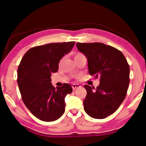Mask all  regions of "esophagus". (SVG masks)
<instances>
[{"instance_id":"34e87169","label":"esophagus","mask_w":146,"mask_h":146,"mask_svg":"<svg viewBox=\"0 0 146 146\" xmlns=\"http://www.w3.org/2000/svg\"><path fill=\"white\" fill-rule=\"evenodd\" d=\"M80 87H81V86L79 85V84H72V88L73 90H75L76 89Z\"/></svg>"}]
</instances>
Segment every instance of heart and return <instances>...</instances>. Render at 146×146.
<instances>
[{"instance_id":"1","label":"heart","mask_w":146,"mask_h":146,"mask_svg":"<svg viewBox=\"0 0 146 146\" xmlns=\"http://www.w3.org/2000/svg\"><path fill=\"white\" fill-rule=\"evenodd\" d=\"M84 56V54L81 53V52H75V53H74V59L77 58L78 57H80V56Z\"/></svg>"}]
</instances>
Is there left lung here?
<instances>
[{
	"instance_id": "obj_1",
	"label": "left lung",
	"mask_w": 146,
	"mask_h": 146,
	"mask_svg": "<svg viewBox=\"0 0 146 146\" xmlns=\"http://www.w3.org/2000/svg\"><path fill=\"white\" fill-rule=\"evenodd\" d=\"M78 49L88 59L89 73L99 78L95 89L88 85L84 100L86 113L102 119L117 111L126 96L130 83V67L121 51L101 43H77Z\"/></svg>"
}]
</instances>
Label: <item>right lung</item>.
I'll return each instance as SVG.
<instances>
[{
  "mask_svg": "<svg viewBox=\"0 0 146 146\" xmlns=\"http://www.w3.org/2000/svg\"><path fill=\"white\" fill-rule=\"evenodd\" d=\"M74 44L70 41L37 46L27 50L21 60L17 78L19 90L25 105L39 120L54 121L64 113V98L72 88L68 84L55 88L50 76Z\"/></svg>",
  "mask_w": 146,
  "mask_h": 146,
  "instance_id": "add662e5",
  "label": "right lung"
}]
</instances>
